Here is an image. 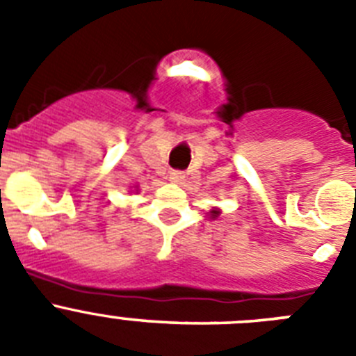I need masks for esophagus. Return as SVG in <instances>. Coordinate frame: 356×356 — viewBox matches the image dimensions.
Here are the masks:
<instances>
[{
	"mask_svg": "<svg viewBox=\"0 0 356 356\" xmlns=\"http://www.w3.org/2000/svg\"><path fill=\"white\" fill-rule=\"evenodd\" d=\"M185 178V175L181 171H172L171 175H169V180L172 181V184H181Z\"/></svg>",
	"mask_w": 356,
	"mask_h": 356,
	"instance_id": "1",
	"label": "esophagus"
}]
</instances>
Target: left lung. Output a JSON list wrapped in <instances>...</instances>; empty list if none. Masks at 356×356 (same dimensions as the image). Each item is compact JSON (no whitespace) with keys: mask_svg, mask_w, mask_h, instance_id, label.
Segmentation results:
<instances>
[{"mask_svg":"<svg viewBox=\"0 0 356 356\" xmlns=\"http://www.w3.org/2000/svg\"><path fill=\"white\" fill-rule=\"evenodd\" d=\"M210 216H212V217H217V216H219V210H217V209L210 210Z\"/></svg>","mask_w":356,"mask_h":356,"instance_id":"1","label":"left lung"}]
</instances>
